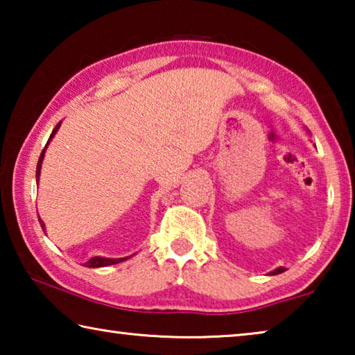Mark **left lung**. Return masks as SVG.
<instances>
[{
	"label": "left lung",
	"mask_w": 355,
	"mask_h": 355,
	"mask_svg": "<svg viewBox=\"0 0 355 355\" xmlns=\"http://www.w3.org/2000/svg\"><path fill=\"white\" fill-rule=\"evenodd\" d=\"M285 269L284 268H277V269H274V271L271 272V275H275V274H280V272H284Z\"/></svg>",
	"instance_id": "obj_1"
}]
</instances>
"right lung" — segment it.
I'll return each mask as SVG.
<instances>
[{"label":"right lung","mask_w":355,"mask_h":355,"mask_svg":"<svg viewBox=\"0 0 355 355\" xmlns=\"http://www.w3.org/2000/svg\"><path fill=\"white\" fill-rule=\"evenodd\" d=\"M61 123H62V122H59V123L56 125V127H55V130L51 131V136H50V139H48V142H46L45 148L42 150V153H40V156H39V161H37V171H35V178H37V183H39V175H40V167H42V161H44V156H45V150H46V147H48V144H50V141L53 139V137H55L56 131L59 130V127H61ZM39 222H40V227L44 228V232H45V224H44V220L39 219ZM128 258H130V257H123V258H105V257H92L91 260L84 263V266H87V268H103V266H110V264H117V263H122V261H125V260H128Z\"/></svg>","instance_id":"1"}]
</instances>
